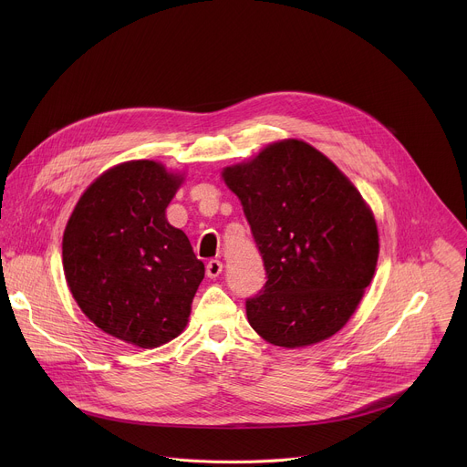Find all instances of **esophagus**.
<instances>
[{
    "label": "esophagus",
    "mask_w": 467,
    "mask_h": 467,
    "mask_svg": "<svg viewBox=\"0 0 467 467\" xmlns=\"http://www.w3.org/2000/svg\"><path fill=\"white\" fill-rule=\"evenodd\" d=\"M222 270H223V264L220 260H216V258L209 260V264H207V275L211 279H216L222 274Z\"/></svg>",
    "instance_id": "1"
}]
</instances>
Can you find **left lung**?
<instances>
[{
    "instance_id": "left-lung-1",
    "label": "left lung",
    "mask_w": 467,
    "mask_h": 467,
    "mask_svg": "<svg viewBox=\"0 0 467 467\" xmlns=\"http://www.w3.org/2000/svg\"><path fill=\"white\" fill-rule=\"evenodd\" d=\"M268 281L245 301L249 325L279 348L330 338L349 321L379 258L373 213L353 182L303 140H281L223 170Z\"/></svg>"
}]
</instances>
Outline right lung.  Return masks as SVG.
Instances as JSON below:
<instances>
[{"instance_id": "obj_1", "label": "right lung", "mask_w": 467, "mask_h": 467, "mask_svg": "<svg viewBox=\"0 0 467 467\" xmlns=\"http://www.w3.org/2000/svg\"><path fill=\"white\" fill-rule=\"evenodd\" d=\"M182 177L153 161L107 170L81 195L62 238V265L85 316L144 349L177 338L205 264L166 207Z\"/></svg>"}]
</instances>
